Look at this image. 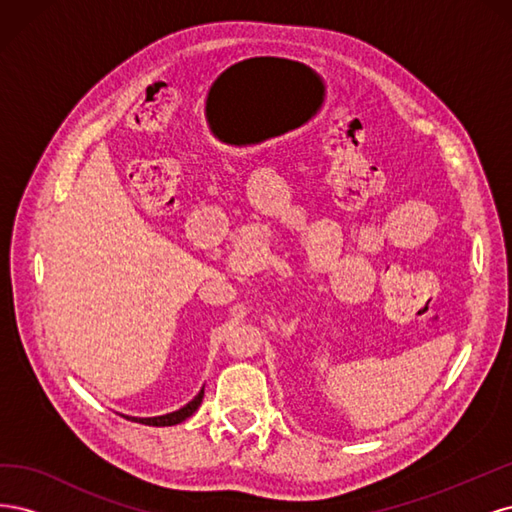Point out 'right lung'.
I'll use <instances>...</instances> for the list:
<instances>
[{
	"label": "right lung",
	"instance_id": "right-lung-1",
	"mask_svg": "<svg viewBox=\"0 0 512 512\" xmlns=\"http://www.w3.org/2000/svg\"><path fill=\"white\" fill-rule=\"evenodd\" d=\"M203 397H205V386L198 391V395H196L192 401H188V404H185V406L179 408V410H175V412H168V414H162V416H145V418H143V416H126V418H128V421L151 425V427L179 425V423L185 421V418H190V416L198 410V406L203 404Z\"/></svg>",
	"mask_w": 512,
	"mask_h": 512
}]
</instances>
